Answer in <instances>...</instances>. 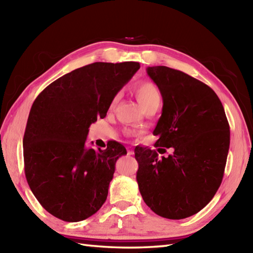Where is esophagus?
<instances>
[{"mask_svg": "<svg viewBox=\"0 0 253 253\" xmlns=\"http://www.w3.org/2000/svg\"><path fill=\"white\" fill-rule=\"evenodd\" d=\"M127 154L128 155H132L133 154V150L130 147H127Z\"/></svg>", "mask_w": 253, "mask_h": 253, "instance_id": "1", "label": "esophagus"}]
</instances>
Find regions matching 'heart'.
Here are the masks:
<instances>
[{
	"mask_svg": "<svg viewBox=\"0 0 253 253\" xmlns=\"http://www.w3.org/2000/svg\"><path fill=\"white\" fill-rule=\"evenodd\" d=\"M135 93L138 102L143 109H146L148 105L152 104L153 102L161 101L160 91L157 85L151 82H141L140 84H138L135 88ZM116 100L117 96H115L114 100H113L112 104H114Z\"/></svg>",
	"mask_w": 253,
	"mask_h": 253,
	"instance_id": "1",
	"label": "heart"
}]
</instances>
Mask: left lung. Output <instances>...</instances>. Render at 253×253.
Segmentation results:
<instances>
[{
    "mask_svg": "<svg viewBox=\"0 0 253 253\" xmlns=\"http://www.w3.org/2000/svg\"><path fill=\"white\" fill-rule=\"evenodd\" d=\"M147 73L162 94V115L154 147L137 146V181L143 201L158 215L189 217L207 206L224 176L230 131L221 100L200 80L166 66Z\"/></svg>",
    "mask_w": 253,
    "mask_h": 253,
    "instance_id": "obj_1",
    "label": "left lung"
}]
</instances>
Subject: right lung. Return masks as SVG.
<instances>
[{
	"instance_id": "add662e5",
	"label": "right lung",
	"mask_w": 253,
	"mask_h": 253,
	"mask_svg": "<svg viewBox=\"0 0 253 253\" xmlns=\"http://www.w3.org/2000/svg\"><path fill=\"white\" fill-rule=\"evenodd\" d=\"M140 68L137 62H96L56 79L37 96L24 135L25 175L37 200L53 216L79 222L106 200L115 163L127 154L111 141L84 147L89 127L106 116L114 96Z\"/></svg>"
}]
</instances>
